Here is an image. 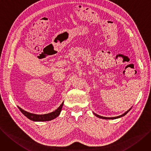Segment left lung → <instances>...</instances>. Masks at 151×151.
<instances>
[{"label": "left lung", "instance_id": "left-lung-1", "mask_svg": "<svg viewBox=\"0 0 151 151\" xmlns=\"http://www.w3.org/2000/svg\"><path fill=\"white\" fill-rule=\"evenodd\" d=\"M132 108V107H131ZM131 108H130L129 110H127L126 112H125L124 114H122V115H120V116H116V117H112V118H107V117H103V116H99V115H98V114H95V113H94V114L96 116H97V117H98V118H101V119H118V118H121V117H122V116H125L128 112H129V111L131 110Z\"/></svg>", "mask_w": 151, "mask_h": 151}]
</instances>
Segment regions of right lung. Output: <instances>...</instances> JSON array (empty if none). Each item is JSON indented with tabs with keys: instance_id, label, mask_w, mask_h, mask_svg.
<instances>
[{
	"instance_id": "add662e5",
	"label": "right lung",
	"mask_w": 151,
	"mask_h": 151,
	"mask_svg": "<svg viewBox=\"0 0 151 151\" xmlns=\"http://www.w3.org/2000/svg\"><path fill=\"white\" fill-rule=\"evenodd\" d=\"M63 102L61 103V104L55 111H53L52 113H50L48 114H36L30 113L27 112L26 111H24V109H22L19 106L18 108L22 114H24V116H25L27 118H29L32 121H51L56 118H57V117L59 116V114H60L61 109H62V107H63Z\"/></svg>"
}]
</instances>
